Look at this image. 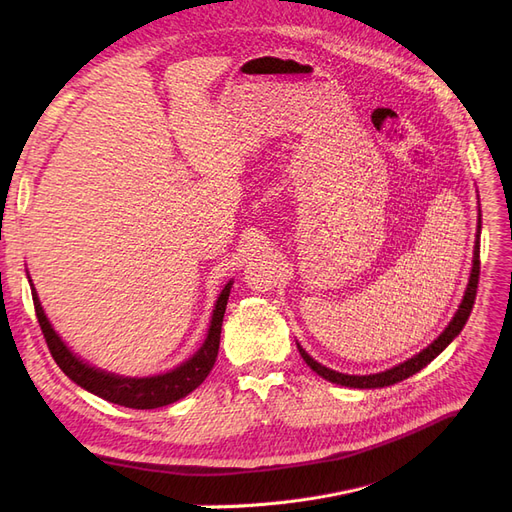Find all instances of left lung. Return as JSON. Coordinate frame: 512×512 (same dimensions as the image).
<instances>
[{
  "instance_id": "8db88e82",
  "label": "left lung",
  "mask_w": 512,
  "mask_h": 512,
  "mask_svg": "<svg viewBox=\"0 0 512 512\" xmlns=\"http://www.w3.org/2000/svg\"><path fill=\"white\" fill-rule=\"evenodd\" d=\"M478 237H480V209H478ZM478 275H480V241L476 239L474 245V260H472V273H470V282L466 288V294H463V301L457 309L455 318L448 322V327L444 329V333L433 342L431 346H427L423 352H418L412 359H408L406 363H401L393 369H386L380 371V374H369V376H348V374H339V371H333L329 367L320 365L318 361H314L312 356H309L299 344V352L303 356V361L312 367L318 376H322L324 380L335 382V384H342V386H350V389H380V386H391L397 384L401 380L410 378L416 371H421L423 367H427L436 356L453 342V339L461 333V329L466 327V322L470 318V312L474 307V299H476V288H478Z\"/></svg>"
}]
</instances>
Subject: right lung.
Listing matches in <instances>:
<instances>
[{
    "mask_svg": "<svg viewBox=\"0 0 512 512\" xmlns=\"http://www.w3.org/2000/svg\"><path fill=\"white\" fill-rule=\"evenodd\" d=\"M32 282V280H29ZM232 282H228L215 303L213 316H211V327L207 333L205 344L192 356L190 361L181 363L177 369H170L166 374L151 376V378H123L108 374V371L96 369L87 363H83L79 356L72 354L70 348L61 342V337L53 331L49 318L44 316V309L40 305V299L36 290L32 288L34 307H36V318L40 322L42 335L46 339V346H49L55 363L64 374L83 386L85 391L94 393L111 404L126 406L134 410H153L173 404V401L192 393L196 386L203 384V380L209 376V371L218 359L220 350V333H222V320L226 312L228 294H230Z\"/></svg>",
    "mask_w": 512,
    "mask_h": 512,
    "instance_id": "add662e5",
    "label": "right lung"
}]
</instances>
